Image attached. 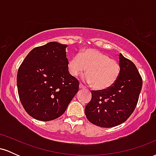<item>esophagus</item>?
<instances>
[{
  "mask_svg": "<svg viewBox=\"0 0 156 156\" xmlns=\"http://www.w3.org/2000/svg\"><path fill=\"white\" fill-rule=\"evenodd\" d=\"M79 88L80 89H85L86 87H84V86L82 83H80L79 84Z\"/></svg>",
  "mask_w": 156,
  "mask_h": 156,
  "instance_id": "34e87169",
  "label": "esophagus"
}]
</instances>
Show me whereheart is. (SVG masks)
I'll return each instance as SVG.
<instances>
[{
    "label": "heart",
    "mask_w": 156,
    "mask_h": 156,
    "mask_svg": "<svg viewBox=\"0 0 156 156\" xmlns=\"http://www.w3.org/2000/svg\"><path fill=\"white\" fill-rule=\"evenodd\" d=\"M69 73L78 76L87 70L84 80L97 90H106L115 84L120 74V66L117 61L98 50L88 48L69 60Z\"/></svg>",
    "instance_id": "b5f03b06"
}]
</instances>
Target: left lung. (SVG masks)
Listing matches in <instances>:
<instances>
[{
  "mask_svg": "<svg viewBox=\"0 0 156 156\" xmlns=\"http://www.w3.org/2000/svg\"><path fill=\"white\" fill-rule=\"evenodd\" d=\"M120 74L115 84L106 90H92V100L85 114L92 124L112 128L124 122L133 112L139 100L142 79L131 61L119 54Z\"/></svg>",
  "mask_w": 156,
  "mask_h": 156,
  "instance_id": "left-lung-1",
  "label": "left lung"
}]
</instances>
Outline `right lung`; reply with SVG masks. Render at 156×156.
<instances>
[{"mask_svg":"<svg viewBox=\"0 0 156 156\" xmlns=\"http://www.w3.org/2000/svg\"><path fill=\"white\" fill-rule=\"evenodd\" d=\"M67 47L51 42L34 48L20 66V100L26 112L37 120L59 117L78 92L79 82L67 69Z\"/></svg>","mask_w":156,"mask_h":156,"instance_id":"right-lung-1","label":"right lung"}]
</instances>
